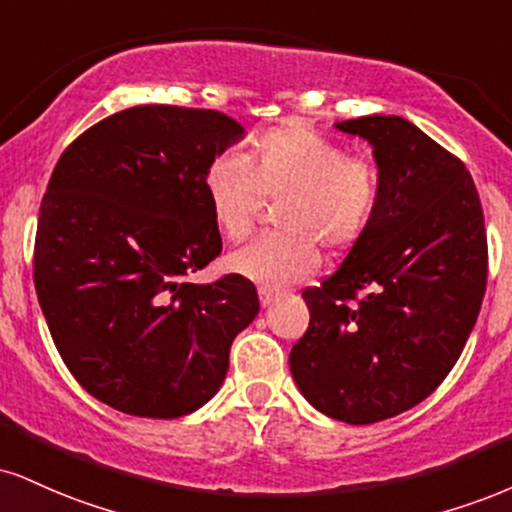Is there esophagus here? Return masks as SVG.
<instances>
[{"instance_id":"1","label":"esophagus","mask_w":512,"mask_h":512,"mask_svg":"<svg viewBox=\"0 0 512 512\" xmlns=\"http://www.w3.org/2000/svg\"><path fill=\"white\" fill-rule=\"evenodd\" d=\"M257 293H260V303H262V307L274 305V300H279V298H281V291H279V288L260 286V288H257Z\"/></svg>"}]
</instances>
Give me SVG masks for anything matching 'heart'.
I'll list each match as a JSON object with an SVG mask.
<instances>
[{
  "label": "heart",
  "instance_id": "1",
  "mask_svg": "<svg viewBox=\"0 0 512 512\" xmlns=\"http://www.w3.org/2000/svg\"><path fill=\"white\" fill-rule=\"evenodd\" d=\"M205 197L226 240L248 238L262 200L279 202L276 229L226 257L229 272L262 286H286L315 272L319 248H353L377 214L379 171L365 157H346L331 140L303 128H276L255 140L238 166L214 162Z\"/></svg>",
  "mask_w": 512,
  "mask_h": 512
}]
</instances>
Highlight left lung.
Returning <instances> with one entry per match:
<instances>
[{
    "label": "left lung",
    "instance_id": "1",
    "mask_svg": "<svg viewBox=\"0 0 512 512\" xmlns=\"http://www.w3.org/2000/svg\"><path fill=\"white\" fill-rule=\"evenodd\" d=\"M336 131L372 145L381 197L341 267L303 298L310 326L288 357L312 408L374 424L415 408L446 379L486 291V233L470 171L403 116Z\"/></svg>",
    "mask_w": 512,
    "mask_h": 512
}]
</instances>
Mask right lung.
Here are the masks:
<instances>
[{
    "instance_id": "1",
    "label": "right lung",
    "mask_w": 512,
    "mask_h": 512,
    "mask_svg": "<svg viewBox=\"0 0 512 512\" xmlns=\"http://www.w3.org/2000/svg\"><path fill=\"white\" fill-rule=\"evenodd\" d=\"M243 138L212 109L140 104L85 131L54 166L35 291L61 360L109 408L155 420L202 408L260 312L243 276L186 281L221 252L202 181Z\"/></svg>"
}]
</instances>
